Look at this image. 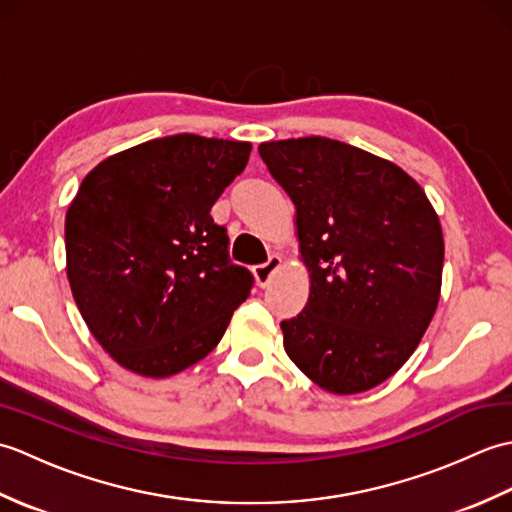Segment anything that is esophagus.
<instances>
[{"instance_id": "1", "label": "esophagus", "mask_w": 512, "mask_h": 512, "mask_svg": "<svg viewBox=\"0 0 512 512\" xmlns=\"http://www.w3.org/2000/svg\"><path fill=\"white\" fill-rule=\"evenodd\" d=\"M281 264H284V259H281L279 255H270L266 264H259L253 268V275L257 279L259 286H268L270 279H273V275L277 273V270L281 268Z\"/></svg>"}]
</instances>
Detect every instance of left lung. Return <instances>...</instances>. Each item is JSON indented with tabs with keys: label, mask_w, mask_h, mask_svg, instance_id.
<instances>
[{
	"label": "left lung",
	"mask_w": 512,
	"mask_h": 512,
	"mask_svg": "<svg viewBox=\"0 0 512 512\" xmlns=\"http://www.w3.org/2000/svg\"><path fill=\"white\" fill-rule=\"evenodd\" d=\"M297 215L310 297L281 321L284 347L312 383L339 396L385 383L436 314L444 239L409 173L341 140L259 145Z\"/></svg>",
	"instance_id": "1"
}]
</instances>
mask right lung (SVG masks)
Instances as JSON below:
<instances>
[{
  "instance_id": "add662e5",
  "label": "right lung",
  "mask_w": 512,
  "mask_h": 512,
  "mask_svg": "<svg viewBox=\"0 0 512 512\" xmlns=\"http://www.w3.org/2000/svg\"><path fill=\"white\" fill-rule=\"evenodd\" d=\"M250 143L147 140L99 162L65 213V270L94 339L147 378L182 372L220 343L253 275L228 259L211 206Z\"/></svg>"
}]
</instances>
